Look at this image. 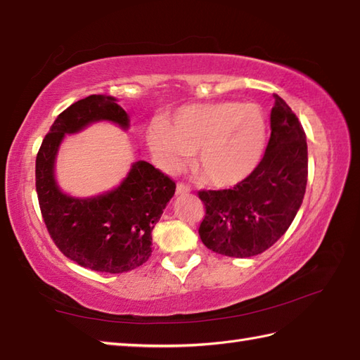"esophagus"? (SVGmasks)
<instances>
[{"mask_svg":"<svg viewBox=\"0 0 360 360\" xmlns=\"http://www.w3.org/2000/svg\"><path fill=\"white\" fill-rule=\"evenodd\" d=\"M189 191H191V188L186 185V183H183V181L177 183V189H175V193H177L179 195L180 194H188Z\"/></svg>","mask_w":360,"mask_h":360,"instance_id":"obj_1","label":"esophagus"}]
</instances>
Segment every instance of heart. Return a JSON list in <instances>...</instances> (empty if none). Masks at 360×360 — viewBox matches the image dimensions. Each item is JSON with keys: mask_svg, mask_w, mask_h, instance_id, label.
I'll use <instances>...</instances> for the list:
<instances>
[{"mask_svg": "<svg viewBox=\"0 0 360 360\" xmlns=\"http://www.w3.org/2000/svg\"><path fill=\"white\" fill-rule=\"evenodd\" d=\"M267 122L256 104L211 102L175 110L167 122L155 121L148 144L161 167L175 171L194 152V169L214 186H233L259 165Z\"/></svg>", "mask_w": 360, "mask_h": 360, "instance_id": "1", "label": "heart"}]
</instances>
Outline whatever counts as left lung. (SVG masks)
Returning a JSON list of instances; mask_svg holds the SVG:
<instances>
[{"label":"left lung","instance_id":"left-lung-1","mask_svg":"<svg viewBox=\"0 0 360 360\" xmlns=\"http://www.w3.org/2000/svg\"><path fill=\"white\" fill-rule=\"evenodd\" d=\"M270 139L259 165L231 189H202L205 217L200 239L210 250L250 258L272 247L288 231L303 203L307 183V144L302 122L274 94Z\"/></svg>","mask_w":360,"mask_h":360}]
</instances>
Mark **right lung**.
I'll return each instance as SVG.
<instances>
[{
  "mask_svg": "<svg viewBox=\"0 0 360 360\" xmlns=\"http://www.w3.org/2000/svg\"><path fill=\"white\" fill-rule=\"evenodd\" d=\"M112 121L129 127V116L112 96L91 94L57 116L37 153L35 188L43 221L58 250L79 266L122 274L149 259L152 230L175 193V181L148 161L131 165L118 188L91 199L58 189L54 161L63 136L88 124Z\"/></svg>",
  "mask_w": 360,
  "mask_h": 360,
  "instance_id": "1",
  "label": "right lung"
}]
</instances>
